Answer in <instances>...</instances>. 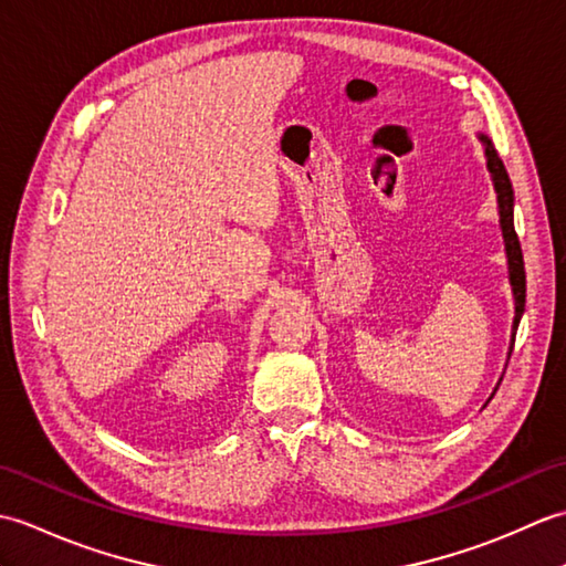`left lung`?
Returning a JSON list of instances; mask_svg holds the SVG:
<instances>
[{
	"label": "left lung",
	"instance_id": "1",
	"mask_svg": "<svg viewBox=\"0 0 566 566\" xmlns=\"http://www.w3.org/2000/svg\"><path fill=\"white\" fill-rule=\"evenodd\" d=\"M486 146V165L491 179H494V189L499 197V216H501V231L503 240H506V255H509V272H511V286H513V296H515V318H513V340L511 347L515 345V331H518V323L525 308V264H523V250H521V240L518 233H515L513 226V187L506 167H503L499 153L486 136H479Z\"/></svg>",
	"mask_w": 566,
	"mask_h": 566
}]
</instances>
